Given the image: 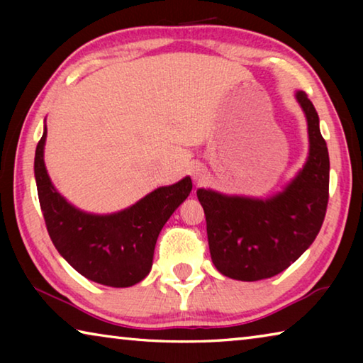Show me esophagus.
<instances>
[{
    "instance_id": "1",
    "label": "esophagus",
    "mask_w": 363,
    "mask_h": 363,
    "mask_svg": "<svg viewBox=\"0 0 363 363\" xmlns=\"http://www.w3.org/2000/svg\"><path fill=\"white\" fill-rule=\"evenodd\" d=\"M190 176H192V179L196 182L205 181L206 179V168L201 167V164H194V167L190 168Z\"/></svg>"
}]
</instances>
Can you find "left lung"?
I'll list each match as a JSON object with an SVG mask.
<instances>
[{
	"mask_svg": "<svg viewBox=\"0 0 363 363\" xmlns=\"http://www.w3.org/2000/svg\"><path fill=\"white\" fill-rule=\"evenodd\" d=\"M309 134V153L284 190L267 199L199 189L213 264L225 277L256 281L284 272L315 240L328 203L330 158L318 115L296 91Z\"/></svg>",
	"mask_w": 363,
	"mask_h": 363,
	"instance_id": "obj_1",
	"label": "left lung"
}]
</instances>
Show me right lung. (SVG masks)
<instances>
[{"label": "right lung", "instance_id": "add662e5", "mask_svg": "<svg viewBox=\"0 0 363 363\" xmlns=\"http://www.w3.org/2000/svg\"><path fill=\"white\" fill-rule=\"evenodd\" d=\"M46 125L35 152V179L49 237L59 255L96 284L126 288L149 275L160 230L192 190L184 177L147 194L125 210L88 213L72 205L54 187L45 164Z\"/></svg>", "mask_w": 363, "mask_h": 363}]
</instances>
